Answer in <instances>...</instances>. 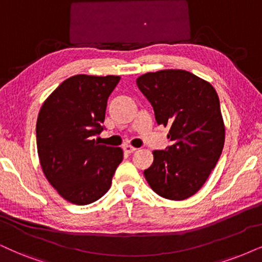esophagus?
Segmentation results:
<instances>
[{"mask_svg":"<svg viewBox=\"0 0 262 262\" xmlns=\"http://www.w3.org/2000/svg\"><path fill=\"white\" fill-rule=\"evenodd\" d=\"M123 150H124L125 152H127V154H132V152L137 151V147L132 146V145H124V146H123Z\"/></svg>","mask_w":262,"mask_h":262,"instance_id":"34e87169","label":"esophagus"}]
</instances>
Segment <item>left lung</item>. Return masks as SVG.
I'll return each instance as SVG.
<instances>
[{
    "label": "left lung",
    "mask_w": 262,
    "mask_h": 262,
    "mask_svg": "<svg viewBox=\"0 0 262 262\" xmlns=\"http://www.w3.org/2000/svg\"><path fill=\"white\" fill-rule=\"evenodd\" d=\"M154 106L158 124L169 127L171 145L155 150L144 170L158 196L184 201L201 190L219 161L225 123L217 93L209 82L185 70L147 72L137 79Z\"/></svg>",
    "instance_id": "8db88e82"
}]
</instances>
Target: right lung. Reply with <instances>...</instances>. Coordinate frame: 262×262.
<instances>
[{"mask_svg":"<svg viewBox=\"0 0 262 262\" xmlns=\"http://www.w3.org/2000/svg\"><path fill=\"white\" fill-rule=\"evenodd\" d=\"M120 76L76 75L65 79L42 104L36 123L43 174L60 196L85 205L108 191L123 160L121 147L99 145L107 99Z\"/></svg>","mask_w":262,"mask_h":262,"instance_id":"right-lung-1","label":"right lung"}]
</instances>
